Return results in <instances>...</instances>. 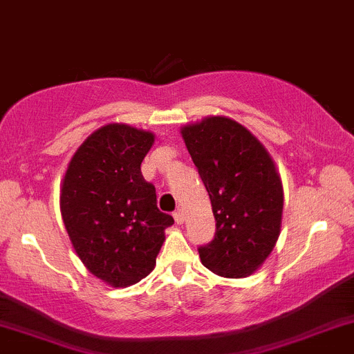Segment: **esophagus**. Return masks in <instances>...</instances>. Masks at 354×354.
Returning a JSON list of instances; mask_svg holds the SVG:
<instances>
[{
	"label": "esophagus",
	"mask_w": 354,
	"mask_h": 354,
	"mask_svg": "<svg viewBox=\"0 0 354 354\" xmlns=\"http://www.w3.org/2000/svg\"><path fill=\"white\" fill-rule=\"evenodd\" d=\"M173 216H174V220H176V223L181 225L185 221V216H183V213H181V212H174Z\"/></svg>",
	"instance_id": "1"
}]
</instances>
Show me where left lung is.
I'll return each mask as SVG.
<instances>
[{"instance_id": "left-lung-1", "label": "left lung", "mask_w": 354, "mask_h": 354, "mask_svg": "<svg viewBox=\"0 0 354 354\" xmlns=\"http://www.w3.org/2000/svg\"><path fill=\"white\" fill-rule=\"evenodd\" d=\"M212 201L216 230L198 248L201 263L223 277L257 270L281 234V176L250 131L228 118H207L181 129Z\"/></svg>"}]
</instances>
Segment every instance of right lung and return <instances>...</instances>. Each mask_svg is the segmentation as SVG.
Listing matches in <instances>:
<instances>
[{
	"label": "right lung",
	"mask_w": 354,
	"mask_h": 354,
	"mask_svg": "<svg viewBox=\"0 0 354 354\" xmlns=\"http://www.w3.org/2000/svg\"><path fill=\"white\" fill-rule=\"evenodd\" d=\"M153 142L146 131L107 124L77 149L62 185V218L77 255L114 287L151 274L165 228L174 223L159 212L156 188L141 173Z\"/></svg>",
	"instance_id": "1"
}]
</instances>
